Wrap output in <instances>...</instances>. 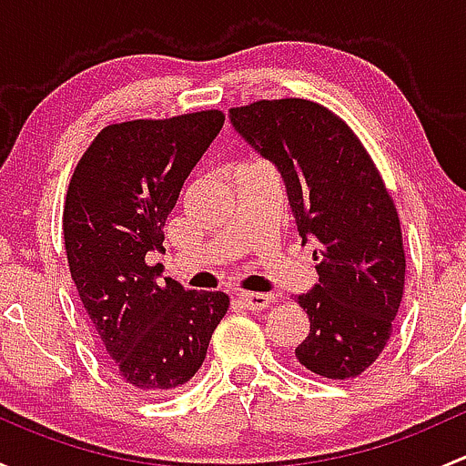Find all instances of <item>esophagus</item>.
Here are the masks:
<instances>
[{
  "label": "esophagus",
  "instance_id": "esophagus-1",
  "mask_svg": "<svg viewBox=\"0 0 466 466\" xmlns=\"http://www.w3.org/2000/svg\"><path fill=\"white\" fill-rule=\"evenodd\" d=\"M237 298L250 311H261V309H266L272 302V295L268 293H238Z\"/></svg>",
  "mask_w": 466,
  "mask_h": 466
}]
</instances>
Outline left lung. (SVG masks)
I'll use <instances>...</instances> for the list:
<instances>
[{
	"label": "left lung",
	"mask_w": 466,
	"mask_h": 466,
	"mask_svg": "<svg viewBox=\"0 0 466 466\" xmlns=\"http://www.w3.org/2000/svg\"><path fill=\"white\" fill-rule=\"evenodd\" d=\"M232 128L281 173L302 243H316L318 284L295 298L311 331L299 363L324 379H354L392 336L406 279L399 214L350 126L307 98L229 110Z\"/></svg>",
	"instance_id": "1"
}]
</instances>
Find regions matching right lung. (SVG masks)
I'll return each instance as SVG.
<instances>
[{"instance_id":"add662e5","label":"right lung","mask_w":466,"mask_h":466,"mask_svg":"<svg viewBox=\"0 0 466 466\" xmlns=\"http://www.w3.org/2000/svg\"><path fill=\"white\" fill-rule=\"evenodd\" d=\"M218 110L103 128L76 164L63 211L69 272L112 372L153 394L185 385L228 313L220 290L155 279L164 223L223 128Z\"/></svg>"}]
</instances>
